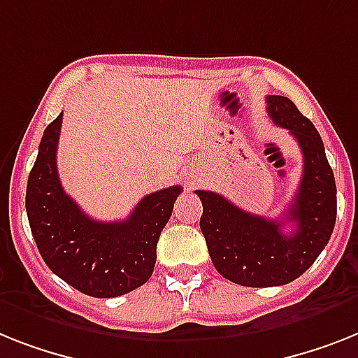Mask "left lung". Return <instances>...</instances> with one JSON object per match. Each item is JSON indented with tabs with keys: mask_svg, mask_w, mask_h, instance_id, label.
Wrapping results in <instances>:
<instances>
[{
	"mask_svg": "<svg viewBox=\"0 0 358 358\" xmlns=\"http://www.w3.org/2000/svg\"><path fill=\"white\" fill-rule=\"evenodd\" d=\"M267 113L296 138L303 155L302 181L283 220L241 210L215 192L196 190L203 203L201 232L215 271L245 287H274L302 276L335 229L336 185L317 128L287 96L268 94ZM285 222L295 230L285 235Z\"/></svg>",
	"mask_w": 358,
	"mask_h": 358,
	"instance_id": "8db88e82",
	"label": "left lung"
}]
</instances>
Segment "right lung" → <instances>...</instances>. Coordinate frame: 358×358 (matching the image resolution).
I'll use <instances>...</instances> for the list:
<instances>
[{
    "label": "right lung",
    "instance_id": "add662e5",
    "mask_svg": "<svg viewBox=\"0 0 358 358\" xmlns=\"http://www.w3.org/2000/svg\"><path fill=\"white\" fill-rule=\"evenodd\" d=\"M62 115L43 131L27 181L31 232L47 267L71 287L94 298L120 296L152 276L159 236L182 188L176 185L148 194L122 221L91 220L64 192L58 177Z\"/></svg>",
    "mask_w": 358,
    "mask_h": 358
}]
</instances>
